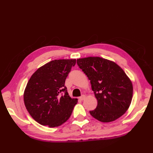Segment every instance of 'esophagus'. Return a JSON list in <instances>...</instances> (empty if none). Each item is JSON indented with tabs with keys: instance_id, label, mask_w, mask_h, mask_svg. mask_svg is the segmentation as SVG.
Returning <instances> with one entry per match:
<instances>
[{
	"instance_id": "esophagus-1",
	"label": "esophagus",
	"mask_w": 153,
	"mask_h": 153,
	"mask_svg": "<svg viewBox=\"0 0 153 153\" xmlns=\"http://www.w3.org/2000/svg\"><path fill=\"white\" fill-rule=\"evenodd\" d=\"M85 99V95H82V97H80L79 98V99L81 100H84Z\"/></svg>"
}]
</instances>
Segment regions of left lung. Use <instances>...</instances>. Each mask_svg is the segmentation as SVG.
Instances as JSON below:
<instances>
[{"instance_id": "8db88e82", "label": "left lung", "mask_w": 153, "mask_h": 153, "mask_svg": "<svg viewBox=\"0 0 153 153\" xmlns=\"http://www.w3.org/2000/svg\"><path fill=\"white\" fill-rule=\"evenodd\" d=\"M77 64L90 80L98 102L90 114L102 122H113L124 114L131 102L133 85L122 68L99 56L79 58Z\"/></svg>"}]
</instances>
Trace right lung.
Masks as SVG:
<instances>
[{"label":"right lung","mask_w":153,"mask_h":153,"mask_svg":"<svg viewBox=\"0 0 153 153\" xmlns=\"http://www.w3.org/2000/svg\"><path fill=\"white\" fill-rule=\"evenodd\" d=\"M76 59L54 60L39 68L25 87L24 100L31 116L48 128L63 124L69 119L77 99H71L64 86Z\"/></svg>","instance_id":"obj_1"}]
</instances>
